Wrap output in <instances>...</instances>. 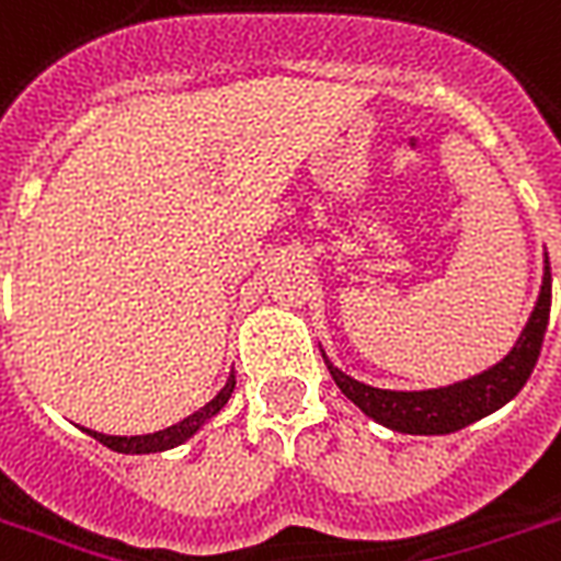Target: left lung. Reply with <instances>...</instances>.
<instances>
[{"label": "left lung", "instance_id": "1", "mask_svg": "<svg viewBox=\"0 0 561 561\" xmlns=\"http://www.w3.org/2000/svg\"><path fill=\"white\" fill-rule=\"evenodd\" d=\"M547 320H550V262L545 255L541 294L527 327L515 341V347L508 350V356L482 374L426 391H388V388L358 382L344 370H337L327 356L323 358L337 388L376 423L405 435H447L497 412L500 405H506L527 385L541 353Z\"/></svg>", "mask_w": 561, "mask_h": 561}]
</instances>
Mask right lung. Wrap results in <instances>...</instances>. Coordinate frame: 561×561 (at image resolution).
<instances>
[{"label":"right lung","instance_id":"obj_1","mask_svg":"<svg viewBox=\"0 0 561 561\" xmlns=\"http://www.w3.org/2000/svg\"><path fill=\"white\" fill-rule=\"evenodd\" d=\"M234 391V374L226 379V385L220 388V394L214 397L211 403H205L199 412L187 414L185 421L173 423V426H167V430H161V433H152V435H131V438H126V435H102V433H93V430H84L88 435H93L96 442L105 444V447H111V450L117 453H161V450H173V447H179V444H185L191 435H196L199 430H203L205 423L211 421L214 414L220 412L226 403H229V397H232Z\"/></svg>","mask_w":561,"mask_h":561}]
</instances>
